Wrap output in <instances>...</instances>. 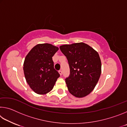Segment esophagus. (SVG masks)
Instances as JSON below:
<instances>
[{
    "label": "esophagus",
    "mask_w": 127,
    "mask_h": 127,
    "mask_svg": "<svg viewBox=\"0 0 127 127\" xmlns=\"http://www.w3.org/2000/svg\"><path fill=\"white\" fill-rule=\"evenodd\" d=\"M59 73L60 74V75H61V76H62V71L61 70H59Z\"/></svg>",
    "instance_id": "obj_1"
}]
</instances>
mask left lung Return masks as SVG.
<instances>
[{
	"mask_svg": "<svg viewBox=\"0 0 127 127\" xmlns=\"http://www.w3.org/2000/svg\"><path fill=\"white\" fill-rule=\"evenodd\" d=\"M60 49L67 58L70 74L65 78L68 91L83 97L93 91L101 73V62L96 50L83 42L63 45Z\"/></svg>",
	"mask_w": 127,
	"mask_h": 127,
	"instance_id": "obj_1",
	"label": "left lung"
}]
</instances>
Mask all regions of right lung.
Returning <instances> with one entry per match:
<instances>
[{
  "label": "right lung",
  "instance_id": "right-lung-1",
  "mask_svg": "<svg viewBox=\"0 0 127 127\" xmlns=\"http://www.w3.org/2000/svg\"><path fill=\"white\" fill-rule=\"evenodd\" d=\"M59 48L50 44H37L30 50L23 64L26 80L36 94L44 95L53 89L60 74L54 68L52 57Z\"/></svg>",
  "mask_w": 127,
  "mask_h": 127
}]
</instances>
